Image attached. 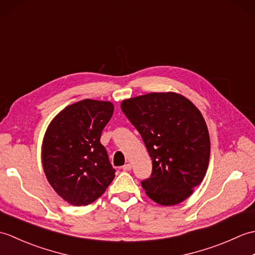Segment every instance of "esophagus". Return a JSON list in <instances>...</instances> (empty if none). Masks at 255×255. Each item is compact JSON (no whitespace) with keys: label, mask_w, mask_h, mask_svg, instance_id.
Instances as JSON below:
<instances>
[{"label":"esophagus","mask_w":255,"mask_h":255,"mask_svg":"<svg viewBox=\"0 0 255 255\" xmlns=\"http://www.w3.org/2000/svg\"><path fill=\"white\" fill-rule=\"evenodd\" d=\"M123 170H124V171H130V170H131V164H130V163L125 164V165L123 166Z\"/></svg>","instance_id":"esophagus-1"}]
</instances>
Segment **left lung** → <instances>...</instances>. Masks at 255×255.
Returning <instances> with one entry per match:
<instances>
[{
  "label": "left lung",
  "instance_id": "8db88e82",
  "mask_svg": "<svg viewBox=\"0 0 255 255\" xmlns=\"http://www.w3.org/2000/svg\"><path fill=\"white\" fill-rule=\"evenodd\" d=\"M121 107L152 159L151 176L141 182L145 193L162 206L182 203L202 183L209 163L210 140L202 113L174 92L132 97Z\"/></svg>",
  "mask_w": 255,
  "mask_h": 255
}]
</instances>
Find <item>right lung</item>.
<instances>
[{
	"label": "right lung",
	"mask_w": 255,
	"mask_h": 255,
	"mask_svg": "<svg viewBox=\"0 0 255 255\" xmlns=\"http://www.w3.org/2000/svg\"><path fill=\"white\" fill-rule=\"evenodd\" d=\"M113 113L111 102L83 100L62 110L47 128L42 166L51 187L69 204H92L115 177L100 141Z\"/></svg>",
	"instance_id": "obj_1"
}]
</instances>
